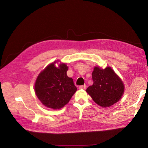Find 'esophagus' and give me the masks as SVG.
I'll list each match as a JSON object with an SVG mask.
<instances>
[{
	"mask_svg": "<svg viewBox=\"0 0 148 148\" xmlns=\"http://www.w3.org/2000/svg\"><path fill=\"white\" fill-rule=\"evenodd\" d=\"M86 85H84V86H79V89H86Z\"/></svg>",
	"mask_w": 148,
	"mask_h": 148,
	"instance_id": "34e87169",
	"label": "esophagus"
}]
</instances>
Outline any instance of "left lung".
Masks as SVG:
<instances>
[{
    "instance_id": "left-lung-1",
    "label": "left lung",
    "mask_w": 148,
    "mask_h": 148,
    "mask_svg": "<svg viewBox=\"0 0 148 148\" xmlns=\"http://www.w3.org/2000/svg\"><path fill=\"white\" fill-rule=\"evenodd\" d=\"M93 84L86 91L95 102L106 108L111 106L121 99L124 92V85L111 67L102 69L95 66L92 73Z\"/></svg>"
}]
</instances>
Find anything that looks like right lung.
<instances>
[{"label": "right lung", "mask_w": 148, "mask_h": 148, "mask_svg": "<svg viewBox=\"0 0 148 148\" xmlns=\"http://www.w3.org/2000/svg\"><path fill=\"white\" fill-rule=\"evenodd\" d=\"M49 64L37 77L34 85L35 93L44 106L54 110L64 107L70 101L77 88L73 79L66 75V64L55 66Z\"/></svg>", "instance_id": "1"}]
</instances>
